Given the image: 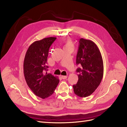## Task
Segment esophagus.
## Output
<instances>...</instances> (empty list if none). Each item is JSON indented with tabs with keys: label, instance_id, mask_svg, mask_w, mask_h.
<instances>
[{
	"label": "esophagus",
	"instance_id": "1",
	"mask_svg": "<svg viewBox=\"0 0 127 127\" xmlns=\"http://www.w3.org/2000/svg\"><path fill=\"white\" fill-rule=\"evenodd\" d=\"M67 76H61V78L63 79H65L67 78Z\"/></svg>",
	"mask_w": 127,
	"mask_h": 127
}]
</instances>
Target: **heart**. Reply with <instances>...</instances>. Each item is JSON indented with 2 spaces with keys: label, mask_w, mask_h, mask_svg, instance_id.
I'll return each instance as SVG.
<instances>
[{
  "label": "heart",
  "mask_w": 127,
  "mask_h": 127,
  "mask_svg": "<svg viewBox=\"0 0 127 127\" xmlns=\"http://www.w3.org/2000/svg\"><path fill=\"white\" fill-rule=\"evenodd\" d=\"M64 48H73V43L72 40L70 39H68L66 40V42H65Z\"/></svg>",
  "instance_id": "b5f03b06"
}]
</instances>
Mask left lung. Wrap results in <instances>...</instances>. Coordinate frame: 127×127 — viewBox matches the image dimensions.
Listing matches in <instances>:
<instances>
[{"mask_svg": "<svg viewBox=\"0 0 127 127\" xmlns=\"http://www.w3.org/2000/svg\"><path fill=\"white\" fill-rule=\"evenodd\" d=\"M76 56L79 65L77 83L73 85L76 95L81 97L91 95L101 83L103 76V62L99 50L91 40L81 38Z\"/></svg>", "mask_w": 127, "mask_h": 127, "instance_id": "1", "label": "left lung"}]
</instances>
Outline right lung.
<instances>
[{
  "label": "right lung",
  "mask_w": 127,
  "mask_h": 127,
  "mask_svg": "<svg viewBox=\"0 0 127 127\" xmlns=\"http://www.w3.org/2000/svg\"><path fill=\"white\" fill-rule=\"evenodd\" d=\"M56 37L35 41L29 47L23 64L24 75L29 87L35 95L45 99L51 96L60 82L57 76L45 72L49 50Z\"/></svg>",
  "instance_id": "add662e5"
}]
</instances>
